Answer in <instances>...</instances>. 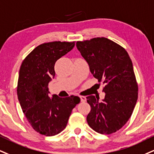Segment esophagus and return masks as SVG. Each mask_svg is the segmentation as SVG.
Here are the masks:
<instances>
[{
    "mask_svg": "<svg viewBox=\"0 0 154 154\" xmlns=\"http://www.w3.org/2000/svg\"><path fill=\"white\" fill-rule=\"evenodd\" d=\"M79 98H80V100L81 102H82V103L86 102V97H84V96H79Z\"/></svg>",
    "mask_w": 154,
    "mask_h": 154,
    "instance_id": "34e87169",
    "label": "esophagus"
}]
</instances>
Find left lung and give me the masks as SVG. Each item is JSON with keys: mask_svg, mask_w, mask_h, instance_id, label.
Wrapping results in <instances>:
<instances>
[{"mask_svg": "<svg viewBox=\"0 0 154 154\" xmlns=\"http://www.w3.org/2000/svg\"><path fill=\"white\" fill-rule=\"evenodd\" d=\"M77 48L99 82L105 85L104 100L87 97L91 110L87 121L101 134H111L127 123L138 100V84L126 50L105 37L77 42Z\"/></svg>", "mask_w": 154, "mask_h": 154, "instance_id": "obj_1", "label": "left lung"}]
</instances>
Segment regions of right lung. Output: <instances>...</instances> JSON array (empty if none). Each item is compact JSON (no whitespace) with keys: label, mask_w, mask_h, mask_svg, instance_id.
Segmentation results:
<instances>
[{"label":"right lung","mask_w":154,"mask_h":154,"mask_svg":"<svg viewBox=\"0 0 154 154\" xmlns=\"http://www.w3.org/2000/svg\"><path fill=\"white\" fill-rule=\"evenodd\" d=\"M75 42H51L40 44L23 59L19 70L17 95L31 127L47 136L65 128L72 109L80 102L77 96L49 97V82L55 76L54 64L75 47Z\"/></svg>","instance_id":"obj_1"}]
</instances>
